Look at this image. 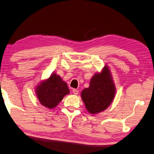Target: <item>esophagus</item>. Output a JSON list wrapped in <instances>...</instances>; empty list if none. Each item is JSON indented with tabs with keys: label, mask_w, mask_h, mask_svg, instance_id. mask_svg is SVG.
Returning a JSON list of instances; mask_svg holds the SVG:
<instances>
[{
	"label": "esophagus",
	"mask_w": 154,
	"mask_h": 154,
	"mask_svg": "<svg viewBox=\"0 0 154 154\" xmlns=\"http://www.w3.org/2000/svg\"><path fill=\"white\" fill-rule=\"evenodd\" d=\"M72 92H73V94H75V95H77V94H79V91L77 90V89H72Z\"/></svg>",
	"instance_id": "1"
}]
</instances>
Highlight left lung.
Wrapping results in <instances>:
<instances>
[{
  "instance_id": "8db88e82",
  "label": "left lung",
  "mask_w": 154,
  "mask_h": 154,
  "mask_svg": "<svg viewBox=\"0 0 154 154\" xmlns=\"http://www.w3.org/2000/svg\"><path fill=\"white\" fill-rule=\"evenodd\" d=\"M116 87L108 66L91 79L89 87L81 91V98L87 110L91 114L105 111L113 102Z\"/></svg>"
}]
</instances>
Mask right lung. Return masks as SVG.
<instances>
[{
    "label": "right lung",
    "instance_id": "right-lung-1",
    "mask_svg": "<svg viewBox=\"0 0 154 154\" xmlns=\"http://www.w3.org/2000/svg\"><path fill=\"white\" fill-rule=\"evenodd\" d=\"M35 91L40 103L50 109L56 107L69 94L67 83L55 73L38 85Z\"/></svg>",
    "mask_w": 154,
    "mask_h": 154
}]
</instances>
